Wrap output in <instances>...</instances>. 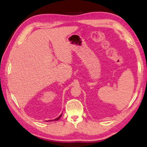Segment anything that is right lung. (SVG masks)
I'll return each mask as SVG.
<instances>
[{
	"mask_svg": "<svg viewBox=\"0 0 147 147\" xmlns=\"http://www.w3.org/2000/svg\"><path fill=\"white\" fill-rule=\"evenodd\" d=\"M61 115H62V114H61L60 115H59L58 117H57L56 119H54V120H51V121H58V120H59V119H60V117H61Z\"/></svg>",
	"mask_w": 147,
	"mask_h": 147,
	"instance_id": "obj_1",
	"label": "right lung"
}]
</instances>
